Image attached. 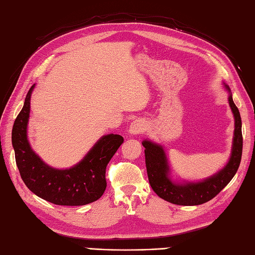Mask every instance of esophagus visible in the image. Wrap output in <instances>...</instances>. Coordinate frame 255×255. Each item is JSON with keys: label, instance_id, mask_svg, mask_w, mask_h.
I'll return each mask as SVG.
<instances>
[{"label": "esophagus", "instance_id": "obj_1", "mask_svg": "<svg viewBox=\"0 0 255 255\" xmlns=\"http://www.w3.org/2000/svg\"><path fill=\"white\" fill-rule=\"evenodd\" d=\"M146 131V123L144 120H135L128 128V133L132 135H137Z\"/></svg>", "mask_w": 255, "mask_h": 255}]
</instances>
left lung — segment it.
Masks as SVG:
<instances>
[{"label":"left lung","instance_id":"1","mask_svg":"<svg viewBox=\"0 0 255 255\" xmlns=\"http://www.w3.org/2000/svg\"><path fill=\"white\" fill-rule=\"evenodd\" d=\"M224 86L229 94L228 101L235 118V131L230 158L226 166L218 172L197 182L172 180L170 175L171 169L163 147L149 139L142 142L145 147V161L149 184L160 199L175 205H200L214 199L235 177L242 155L241 117L233 100V94L229 86L225 83Z\"/></svg>","mask_w":255,"mask_h":255}]
</instances>
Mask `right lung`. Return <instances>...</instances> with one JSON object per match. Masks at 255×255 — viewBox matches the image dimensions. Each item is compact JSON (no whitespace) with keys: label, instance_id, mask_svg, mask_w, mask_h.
Instances as JSON below:
<instances>
[{"label":"right lung","instance_id":"right-lung-1","mask_svg":"<svg viewBox=\"0 0 255 255\" xmlns=\"http://www.w3.org/2000/svg\"><path fill=\"white\" fill-rule=\"evenodd\" d=\"M33 88L35 84L27 93L24 107L12 129L16 165L22 181L32 193L55 205L81 206L97 201L107 188V165L123 143V137L118 134L104 135L83 159L71 168L49 166L33 151L27 136Z\"/></svg>","mask_w":255,"mask_h":255}]
</instances>
